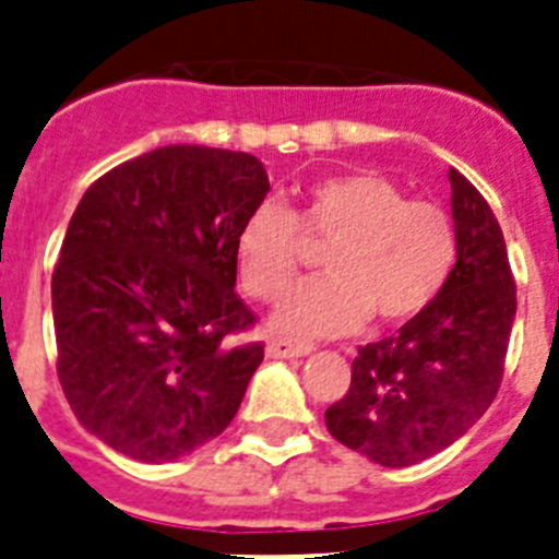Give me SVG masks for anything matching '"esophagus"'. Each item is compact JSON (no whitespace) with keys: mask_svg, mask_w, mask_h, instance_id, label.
<instances>
[{"mask_svg":"<svg viewBox=\"0 0 559 559\" xmlns=\"http://www.w3.org/2000/svg\"><path fill=\"white\" fill-rule=\"evenodd\" d=\"M314 350L311 342H295V340H270L267 356L270 359H298V356H309Z\"/></svg>","mask_w":559,"mask_h":559,"instance_id":"34e87169","label":"esophagus"}]
</instances>
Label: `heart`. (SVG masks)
<instances>
[{
	"label": "heart",
	"instance_id": "heart-1",
	"mask_svg": "<svg viewBox=\"0 0 559 559\" xmlns=\"http://www.w3.org/2000/svg\"><path fill=\"white\" fill-rule=\"evenodd\" d=\"M300 234L329 242L325 278L289 289L270 323L278 334L334 336L376 325H401L429 309L456 264V228L449 211L406 200L376 173L320 178L295 209L275 200L255 205L236 234V270L245 292L275 298L298 273Z\"/></svg>",
	"mask_w": 559,
	"mask_h": 559
}]
</instances>
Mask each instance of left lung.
Wrapping results in <instances>:
<instances>
[{
    "mask_svg": "<svg viewBox=\"0 0 559 559\" xmlns=\"http://www.w3.org/2000/svg\"><path fill=\"white\" fill-rule=\"evenodd\" d=\"M456 264L435 304L395 336L359 348L350 386L325 409L342 445L409 467L460 440L499 392L515 320L504 234L476 186L449 169Z\"/></svg>",
    "mask_w": 559,
    "mask_h": 559,
    "instance_id": "obj_1",
    "label": "left lung"
}]
</instances>
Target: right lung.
Wrapping results in <instances>:
<instances>
[{
  "mask_svg": "<svg viewBox=\"0 0 559 559\" xmlns=\"http://www.w3.org/2000/svg\"><path fill=\"white\" fill-rule=\"evenodd\" d=\"M270 192L255 155L169 144L88 186L52 273L58 379L85 431L139 462L223 435L264 345L236 295V234Z\"/></svg>",
  "mask_w": 559,
  "mask_h": 559,
  "instance_id": "1",
  "label": "right lung"
}]
</instances>
